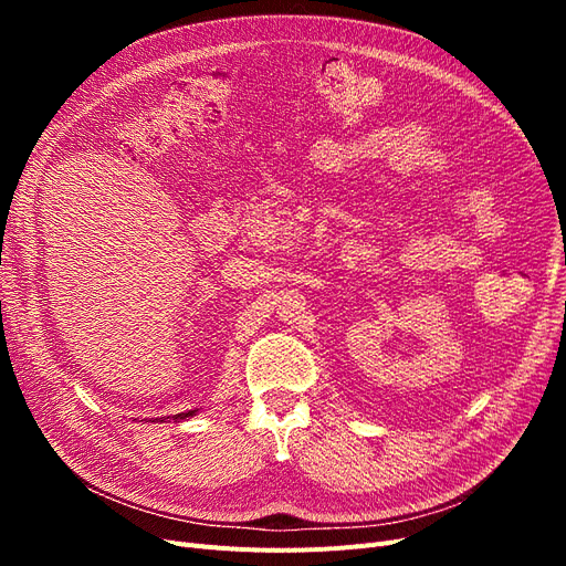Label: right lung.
I'll list each match as a JSON object with an SVG mask.
<instances>
[{"instance_id":"1","label":"right lung","mask_w":566,"mask_h":566,"mask_svg":"<svg viewBox=\"0 0 566 566\" xmlns=\"http://www.w3.org/2000/svg\"><path fill=\"white\" fill-rule=\"evenodd\" d=\"M191 416H196V410H186V413L175 416V420H186V418H191ZM160 422H163V420H160Z\"/></svg>"}]
</instances>
